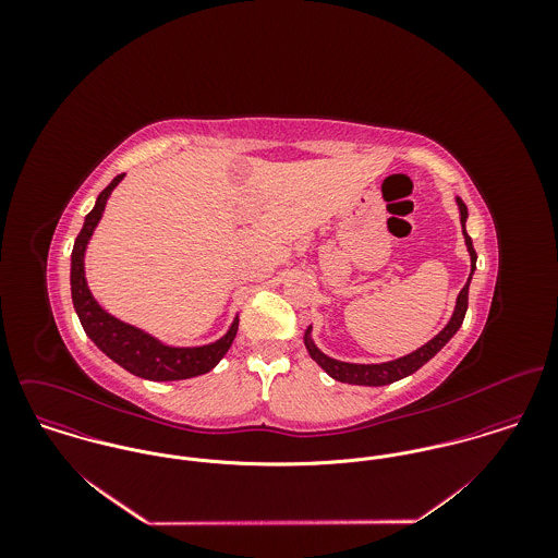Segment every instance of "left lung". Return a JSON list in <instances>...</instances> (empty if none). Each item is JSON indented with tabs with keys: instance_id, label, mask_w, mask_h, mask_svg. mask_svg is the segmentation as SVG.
Instances as JSON below:
<instances>
[{
	"instance_id": "1",
	"label": "left lung",
	"mask_w": 558,
	"mask_h": 558,
	"mask_svg": "<svg viewBox=\"0 0 558 558\" xmlns=\"http://www.w3.org/2000/svg\"><path fill=\"white\" fill-rule=\"evenodd\" d=\"M458 206H460V221H462V228H464V240H466V246H469V253H471V277L466 281V286L462 288L460 296H458V303H456V312L449 319V324L434 337L429 339L425 345H421L418 350L401 356L398 361H389V363H380V365H356V363H343V361H335L330 356H326L324 352H319L316 348V343L312 341V328H307L305 332V345L312 354V359L318 363L319 367L335 380L339 383H348V385H363V387H383V385H391L396 380H401L410 374H414L418 367H423L432 356H436L442 345L460 330L464 316H466V310H469V286H471V279H473V272L477 268V253H475V246H473V239L466 234V219H469V208L466 204L458 197Z\"/></svg>"
}]
</instances>
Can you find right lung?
<instances>
[{
	"instance_id": "1",
	"label": "right lung",
	"mask_w": 558,
	"mask_h": 558,
	"mask_svg": "<svg viewBox=\"0 0 558 558\" xmlns=\"http://www.w3.org/2000/svg\"><path fill=\"white\" fill-rule=\"evenodd\" d=\"M124 178V173L116 175L98 195L96 206L87 213L85 223L81 228L80 236L75 240L73 246V257H71V294H73V305L81 319L83 330L87 337L120 367L126 372L146 378V380H157V383H167V380H184V378H195L206 372H210L230 350L236 330H239V318L230 326V330L215 343L202 345V348H171L160 343L159 339L150 337L148 332L124 324L113 316H109L92 296L87 281H85V270H83V255L87 240L92 239L94 228L98 226L107 197L111 191L118 186V182Z\"/></svg>"
}]
</instances>
